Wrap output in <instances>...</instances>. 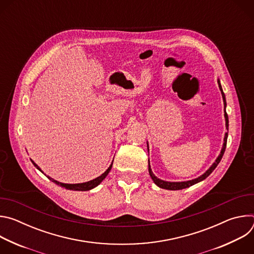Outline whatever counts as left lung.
I'll use <instances>...</instances> for the list:
<instances>
[{
	"label": "left lung",
	"instance_id": "1",
	"mask_svg": "<svg viewBox=\"0 0 254 254\" xmlns=\"http://www.w3.org/2000/svg\"><path fill=\"white\" fill-rule=\"evenodd\" d=\"M217 81H218L219 89H220L221 94H222V97H223V102H224V117H225V122H226V129H228V126H229L228 123H229V122H228V116H227L226 111H225V108H226L225 94H224L223 89H222V86H221V84H220V80L218 79ZM227 136H228V132L225 133L223 147H222V150H221V152H220V155L218 156V158L216 159V161L213 163V165H212L203 175H201L200 177H198V178H196V179H193V180H190V181H185V182H167V181H163V180L157 178V177L154 175V173L152 172V169H151V166H150V160H149V174H150L152 180L154 181V183H155L158 187L163 188V189H167V190H182V189L188 188V187H190V186H193V185H195V184L201 182V181L205 180V179L214 171V169L217 167V165H218V164L220 163V161H221V159H222V157H223V155H224L225 149H226ZM148 147H149V144H148ZM148 150H149V148H148Z\"/></svg>",
	"mask_w": 254,
	"mask_h": 254
}]
</instances>
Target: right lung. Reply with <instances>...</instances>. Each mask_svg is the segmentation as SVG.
<instances>
[{"label":"right lung","mask_w":254,"mask_h":254,"mask_svg":"<svg viewBox=\"0 0 254 254\" xmlns=\"http://www.w3.org/2000/svg\"><path fill=\"white\" fill-rule=\"evenodd\" d=\"M31 162L33 163V165L37 168L40 172H42V170L36 165L32 160H31ZM114 162V161H113ZM112 167H113V163H112V165L108 167V169L102 174V175H100L99 177H97V178H95V179H93V180H91V181H88V182H85V183H80V184H64V183H60V182H58V181H56V180H54V179H52V178H50L49 176H46L50 181H52V182H54L55 184H57V185H59L60 187H63V188H65V189H67V190H72V191H88V190H91V189H93V188H95L96 186H98L102 181H103V179L107 176V174L110 173V171L112 170ZM43 173V172H42Z\"/></svg>","instance_id":"1"}]
</instances>
